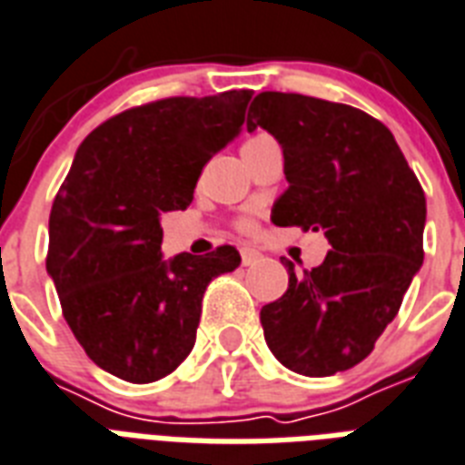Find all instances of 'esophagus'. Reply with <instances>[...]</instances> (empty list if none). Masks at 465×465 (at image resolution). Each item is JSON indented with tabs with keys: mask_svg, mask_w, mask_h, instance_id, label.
Returning <instances> with one entry per match:
<instances>
[{
	"mask_svg": "<svg viewBox=\"0 0 465 465\" xmlns=\"http://www.w3.org/2000/svg\"><path fill=\"white\" fill-rule=\"evenodd\" d=\"M258 261H261V253H258L256 248H248V246L241 248V263L253 265L258 263Z\"/></svg>",
	"mask_w": 465,
	"mask_h": 465,
	"instance_id": "esophagus-1",
	"label": "esophagus"
}]
</instances>
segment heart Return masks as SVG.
Here are the masks:
<instances>
[{"label":"heart","mask_w":465,"mask_h":465,"mask_svg":"<svg viewBox=\"0 0 465 465\" xmlns=\"http://www.w3.org/2000/svg\"><path fill=\"white\" fill-rule=\"evenodd\" d=\"M253 138H258V136H253ZM253 138H248V141H253ZM241 229H243V232H256L258 224L253 222V219H243V222H241Z\"/></svg>","instance_id":"1"}]
</instances>
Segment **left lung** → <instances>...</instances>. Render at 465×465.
<instances>
[{
    "label": "left lung",
    "instance_id": "left-lung-1",
    "mask_svg": "<svg viewBox=\"0 0 465 465\" xmlns=\"http://www.w3.org/2000/svg\"><path fill=\"white\" fill-rule=\"evenodd\" d=\"M278 138L290 187L272 224L324 232V263L295 275L261 310L272 356L300 375L349 371L398 317L424 261L427 200L382 122L356 106L295 92H261L246 129Z\"/></svg>",
    "mask_w": 465,
    "mask_h": 465
}]
</instances>
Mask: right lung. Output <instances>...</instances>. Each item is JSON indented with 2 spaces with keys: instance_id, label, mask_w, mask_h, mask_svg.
I'll use <instances>...</instances> for the list:
<instances>
[{
  "instance_id": "add662e5",
  "label": "right lung",
  "mask_w": 465,
  "mask_h": 465,
  "mask_svg": "<svg viewBox=\"0 0 465 465\" xmlns=\"http://www.w3.org/2000/svg\"><path fill=\"white\" fill-rule=\"evenodd\" d=\"M253 90L165 97L106 119L53 200L45 271L67 327L126 382L173 373L193 351L202 297L239 268L233 246L163 261L161 214L187 209L202 168L239 134Z\"/></svg>"
}]
</instances>
